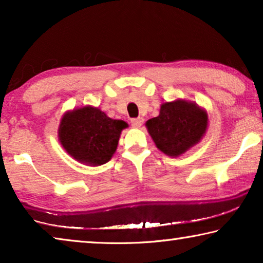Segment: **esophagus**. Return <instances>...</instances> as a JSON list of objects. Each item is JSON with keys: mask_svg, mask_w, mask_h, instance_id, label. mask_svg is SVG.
Masks as SVG:
<instances>
[{"mask_svg": "<svg viewBox=\"0 0 263 263\" xmlns=\"http://www.w3.org/2000/svg\"><path fill=\"white\" fill-rule=\"evenodd\" d=\"M142 123H144V118H141V117L131 119V125L133 127H140L142 125Z\"/></svg>", "mask_w": 263, "mask_h": 263, "instance_id": "obj_1", "label": "esophagus"}]
</instances>
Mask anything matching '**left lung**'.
<instances>
[{"label": "left lung", "instance_id": "8db88e82", "mask_svg": "<svg viewBox=\"0 0 263 263\" xmlns=\"http://www.w3.org/2000/svg\"><path fill=\"white\" fill-rule=\"evenodd\" d=\"M157 147L169 157H179L201 140L208 126L206 112L195 103H163L160 115L146 122Z\"/></svg>", "mask_w": 263, "mask_h": 263}]
</instances>
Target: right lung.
<instances>
[{
	"label": "right lung",
	"instance_id": "right-lung-1",
	"mask_svg": "<svg viewBox=\"0 0 263 263\" xmlns=\"http://www.w3.org/2000/svg\"><path fill=\"white\" fill-rule=\"evenodd\" d=\"M126 126L125 122L111 119L100 109L84 106L62 117L59 139L62 147L78 161L100 166L112 157Z\"/></svg>",
	"mask_w": 263,
	"mask_h": 263
}]
</instances>
